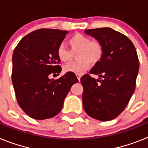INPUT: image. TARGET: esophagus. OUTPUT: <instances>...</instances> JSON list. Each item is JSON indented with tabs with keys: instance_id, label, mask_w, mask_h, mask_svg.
Returning a JSON list of instances; mask_svg holds the SVG:
<instances>
[{
	"instance_id": "34e87169",
	"label": "esophagus",
	"mask_w": 148,
	"mask_h": 148,
	"mask_svg": "<svg viewBox=\"0 0 148 148\" xmlns=\"http://www.w3.org/2000/svg\"><path fill=\"white\" fill-rule=\"evenodd\" d=\"M76 75H77V78H78V80L80 81L81 76H82V75H81V74H76Z\"/></svg>"
}]
</instances>
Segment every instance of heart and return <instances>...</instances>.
<instances>
[{
	"label": "heart",
	"instance_id": "1",
	"mask_svg": "<svg viewBox=\"0 0 148 148\" xmlns=\"http://www.w3.org/2000/svg\"><path fill=\"white\" fill-rule=\"evenodd\" d=\"M69 44L72 50L76 51V58L78 61L66 63L63 66L64 73H73L82 74L89 69L90 64L97 63L100 61L103 55V48L98 40H90V39L82 34H76L69 39ZM56 54L61 61H66L71 56L70 49L64 44L58 45Z\"/></svg>",
	"mask_w": 148,
	"mask_h": 148
}]
</instances>
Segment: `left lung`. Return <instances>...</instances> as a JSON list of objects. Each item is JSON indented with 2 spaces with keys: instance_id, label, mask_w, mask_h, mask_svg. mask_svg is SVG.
I'll return each instance as SVG.
<instances>
[{
  "instance_id": "left-lung-1",
  "label": "left lung",
  "mask_w": 148,
  "mask_h": 148,
  "mask_svg": "<svg viewBox=\"0 0 148 148\" xmlns=\"http://www.w3.org/2000/svg\"><path fill=\"white\" fill-rule=\"evenodd\" d=\"M84 32L100 42L103 55L90 71L99 78H81L84 109L92 118L110 121L125 110L134 92L139 68L136 50L127 36L109 27Z\"/></svg>"
}]
</instances>
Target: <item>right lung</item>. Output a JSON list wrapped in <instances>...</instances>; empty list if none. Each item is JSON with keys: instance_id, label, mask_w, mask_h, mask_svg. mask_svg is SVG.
I'll return each mask as SVG.
<instances>
[{"instance_id": "right-lung-1", "label": "right lung", "mask_w": 148, "mask_h": 148, "mask_svg": "<svg viewBox=\"0 0 148 148\" xmlns=\"http://www.w3.org/2000/svg\"><path fill=\"white\" fill-rule=\"evenodd\" d=\"M68 32L35 30L23 37L13 52L12 81L15 95L31 118L44 120L58 114L71 87L78 82L73 73L56 80L49 78L51 73H61L56 50Z\"/></svg>"}]
</instances>
